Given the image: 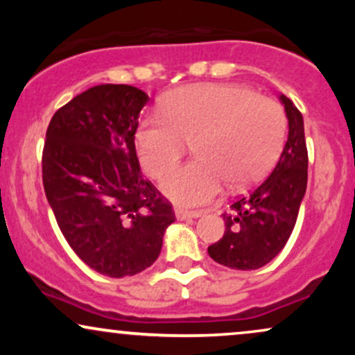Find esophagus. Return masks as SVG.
<instances>
[{
    "label": "esophagus",
    "instance_id": "34e87169",
    "mask_svg": "<svg viewBox=\"0 0 355 355\" xmlns=\"http://www.w3.org/2000/svg\"><path fill=\"white\" fill-rule=\"evenodd\" d=\"M175 215H177L178 220H189V218H198L202 215V211L198 210H183V209H178L175 211Z\"/></svg>",
    "mask_w": 355,
    "mask_h": 355
}]
</instances>
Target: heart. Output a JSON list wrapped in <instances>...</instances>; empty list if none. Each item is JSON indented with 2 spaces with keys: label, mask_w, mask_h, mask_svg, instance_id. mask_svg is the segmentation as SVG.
<instances>
[{
  "label": "heart",
  "mask_w": 355,
  "mask_h": 355,
  "mask_svg": "<svg viewBox=\"0 0 355 355\" xmlns=\"http://www.w3.org/2000/svg\"><path fill=\"white\" fill-rule=\"evenodd\" d=\"M160 110L138 126L137 153L145 172L162 178L193 140L197 158L162 183L170 200L187 207L210 202L225 182L243 187L262 177L287 133L284 108L239 85H189L170 93Z\"/></svg>",
  "instance_id": "obj_1"
}]
</instances>
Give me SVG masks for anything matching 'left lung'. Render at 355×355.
Masks as SVG:
<instances>
[{
  "instance_id": "1",
  "label": "left lung",
  "mask_w": 355,
  "mask_h": 355,
  "mask_svg": "<svg viewBox=\"0 0 355 355\" xmlns=\"http://www.w3.org/2000/svg\"><path fill=\"white\" fill-rule=\"evenodd\" d=\"M288 120V137L279 162L250 193L222 214L223 237L209 247V255L222 266L255 270L270 262L285 247L294 230L307 189V145L302 113L280 95Z\"/></svg>"
}]
</instances>
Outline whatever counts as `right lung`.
Returning <instances> with one entry per match:
<instances>
[{
	"instance_id": "right-lung-1",
	"label": "right lung",
	"mask_w": 355,
	"mask_h": 355,
	"mask_svg": "<svg viewBox=\"0 0 355 355\" xmlns=\"http://www.w3.org/2000/svg\"><path fill=\"white\" fill-rule=\"evenodd\" d=\"M146 101L130 85H98L61 107L46 130L43 187L61 234L89 268L113 279L152 266L175 222L137 158Z\"/></svg>"
}]
</instances>
